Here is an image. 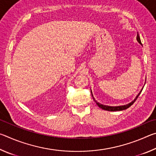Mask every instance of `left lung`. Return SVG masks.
<instances>
[{
  "mask_svg": "<svg viewBox=\"0 0 156 156\" xmlns=\"http://www.w3.org/2000/svg\"><path fill=\"white\" fill-rule=\"evenodd\" d=\"M137 41L138 42V43L142 44V43H141V41H140V36L138 34H138H137ZM143 89V88H142L141 89V91L139 92V94L137 95L136 97L135 98V99H134L133 101H131V102H129V103L126 104V105H120V106H115V107H113V106H108V105H102V104H100L99 103V102H98L96 100H95L94 97L93 96V94H92V91L91 90V95H92V97H93V98L94 100V101L96 102V105L98 106L100 108H101V109H104V110H106V111H109V112H115V111H122V110H125V109H126L127 108H129V107H131L132 105H133L134 103V102L136 101V99L138 98V97L139 96V95L140 94V93L142 92V90Z\"/></svg>",
  "mask_w": 156,
  "mask_h": 156,
  "instance_id": "left-lung-1",
  "label": "left lung"
}]
</instances>
